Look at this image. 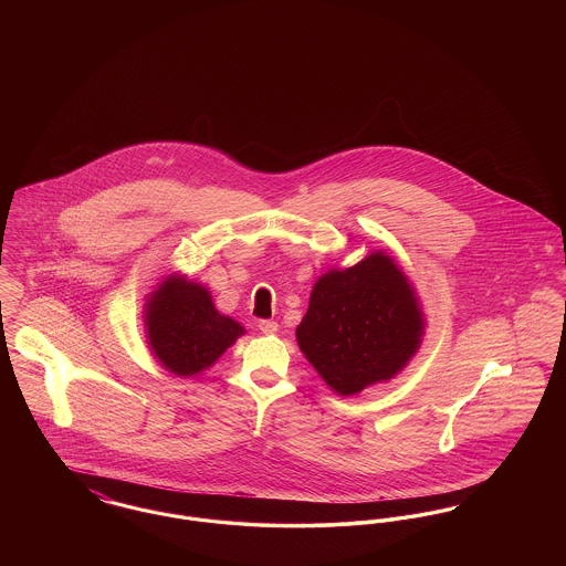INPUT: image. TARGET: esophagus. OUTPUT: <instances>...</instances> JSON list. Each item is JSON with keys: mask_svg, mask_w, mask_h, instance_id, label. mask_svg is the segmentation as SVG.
Segmentation results:
<instances>
[{"mask_svg": "<svg viewBox=\"0 0 566 566\" xmlns=\"http://www.w3.org/2000/svg\"><path fill=\"white\" fill-rule=\"evenodd\" d=\"M259 328H261V333H265V335H275V333H277V323H273V321H261Z\"/></svg>", "mask_w": 566, "mask_h": 566, "instance_id": "1", "label": "esophagus"}]
</instances>
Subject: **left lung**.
<instances>
[{"label":"left lung","mask_w":566,"mask_h":566,"mask_svg":"<svg viewBox=\"0 0 566 566\" xmlns=\"http://www.w3.org/2000/svg\"><path fill=\"white\" fill-rule=\"evenodd\" d=\"M427 318L413 284L384 250L323 273L296 344L324 384L352 397L399 376L422 346Z\"/></svg>","instance_id":"left-lung-1"}]
</instances>
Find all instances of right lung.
I'll return each mask as SVG.
<instances>
[{
	"label": "right lung",
	"instance_id": "right-lung-1",
	"mask_svg": "<svg viewBox=\"0 0 566 566\" xmlns=\"http://www.w3.org/2000/svg\"><path fill=\"white\" fill-rule=\"evenodd\" d=\"M144 331L155 358L178 377L203 374L245 333L216 310L208 286L176 271L146 296Z\"/></svg>",
	"mask_w": 566,
	"mask_h": 566
}]
</instances>
